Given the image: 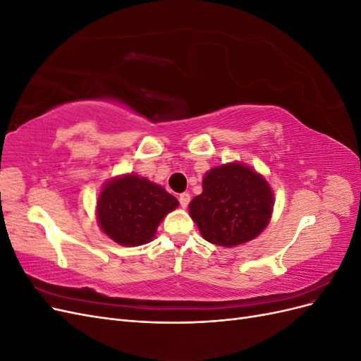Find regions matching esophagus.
Instances as JSON below:
<instances>
[{
	"mask_svg": "<svg viewBox=\"0 0 361 361\" xmlns=\"http://www.w3.org/2000/svg\"><path fill=\"white\" fill-rule=\"evenodd\" d=\"M190 200H191V195H190L188 192H182V194L179 195V203H180V206L183 207V209L188 206Z\"/></svg>",
	"mask_w": 361,
	"mask_h": 361,
	"instance_id": "1",
	"label": "esophagus"
}]
</instances>
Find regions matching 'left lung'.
Masks as SVG:
<instances>
[{
	"mask_svg": "<svg viewBox=\"0 0 361 361\" xmlns=\"http://www.w3.org/2000/svg\"><path fill=\"white\" fill-rule=\"evenodd\" d=\"M202 194L188 206L190 216L207 243L226 248L257 238L271 221L274 192L253 167L233 161L203 176Z\"/></svg>",
	"mask_w": 361,
	"mask_h": 361,
	"instance_id": "obj_1",
	"label": "left lung"
}]
</instances>
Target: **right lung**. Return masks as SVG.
<instances>
[{
  "label": "right lung",
  "mask_w": 361,
  "mask_h": 361,
  "mask_svg": "<svg viewBox=\"0 0 361 361\" xmlns=\"http://www.w3.org/2000/svg\"><path fill=\"white\" fill-rule=\"evenodd\" d=\"M178 206V199L161 185L137 173H126L102 185L96 200V220L111 241L138 247L155 238L161 221Z\"/></svg>",
  "instance_id": "1"
}]
</instances>
